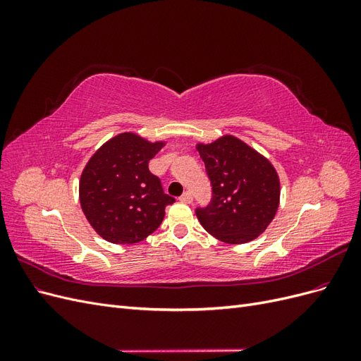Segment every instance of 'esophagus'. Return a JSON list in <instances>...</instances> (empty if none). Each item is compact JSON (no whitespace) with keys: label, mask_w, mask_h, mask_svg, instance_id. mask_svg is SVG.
<instances>
[{"label":"esophagus","mask_w":361,"mask_h":361,"mask_svg":"<svg viewBox=\"0 0 361 361\" xmlns=\"http://www.w3.org/2000/svg\"><path fill=\"white\" fill-rule=\"evenodd\" d=\"M179 200L182 202V203H192V194L190 192V191H185L180 197H179Z\"/></svg>","instance_id":"esophagus-1"}]
</instances>
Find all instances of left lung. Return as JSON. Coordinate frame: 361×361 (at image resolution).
Segmentation results:
<instances>
[{
    "instance_id": "1",
    "label": "left lung",
    "mask_w": 361,
    "mask_h": 361,
    "mask_svg": "<svg viewBox=\"0 0 361 361\" xmlns=\"http://www.w3.org/2000/svg\"><path fill=\"white\" fill-rule=\"evenodd\" d=\"M195 147L212 185L211 203L195 209L200 224L226 244L253 241L279 209L280 179L274 166L233 135Z\"/></svg>"
}]
</instances>
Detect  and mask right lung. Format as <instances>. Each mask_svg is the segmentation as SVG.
I'll use <instances>...</instances> for the list:
<instances>
[{"label": "right lung", "instance_id": "obj_1", "mask_svg": "<svg viewBox=\"0 0 361 361\" xmlns=\"http://www.w3.org/2000/svg\"><path fill=\"white\" fill-rule=\"evenodd\" d=\"M166 145L122 133L97 149L80 179V203L96 233L113 244H135L154 233L174 202L149 161Z\"/></svg>", "mask_w": 361, "mask_h": 361}]
</instances>
